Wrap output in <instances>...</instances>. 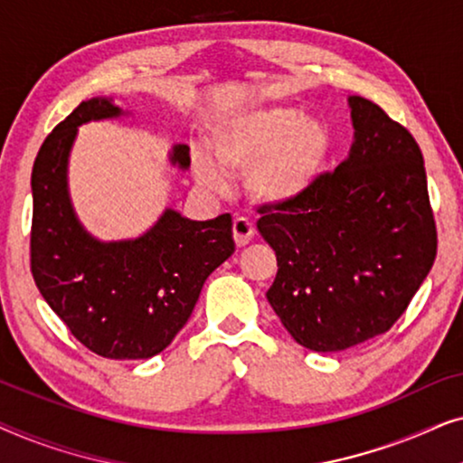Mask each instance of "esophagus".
I'll use <instances>...</instances> for the list:
<instances>
[{
	"instance_id": "34e87169",
	"label": "esophagus",
	"mask_w": 463,
	"mask_h": 463,
	"mask_svg": "<svg viewBox=\"0 0 463 463\" xmlns=\"http://www.w3.org/2000/svg\"><path fill=\"white\" fill-rule=\"evenodd\" d=\"M255 236V227H252L250 221H246L242 217L233 219V240H236L238 249H242Z\"/></svg>"
}]
</instances>
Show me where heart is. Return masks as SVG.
Wrapping results in <instances>:
<instances>
[{
	"label": "heart",
	"mask_w": 463,
	"mask_h": 463,
	"mask_svg": "<svg viewBox=\"0 0 463 463\" xmlns=\"http://www.w3.org/2000/svg\"><path fill=\"white\" fill-rule=\"evenodd\" d=\"M213 156L195 151L192 166L208 192H227L230 176L244 175L257 204L288 206L312 194L333 162L335 141L320 119L290 107L238 109L211 130Z\"/></svg>",
	"instance_id": "b5f03b06"
}]
</instances>
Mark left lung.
<instances>
[{
    "label": "left lung",
    "mask_w": 463,
    "mask_h": 463,
    "mask_svg": "<svg viewBox=\"0 0 463 463\" xmlns=\"http://www.w3.org/2000/svg\"><path fill=\"white\" fill-rule=\"evenodd\" d=\"M347 103L350 157L295 204L265 206L257 223L278 259L269 306L314 352L390 331L436 259L420 145L373 100Z\"/></svg>",
    "instance_id": "1"
}]
</instances>
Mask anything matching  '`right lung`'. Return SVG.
<instances>
[{"instance_id": "right-lung-1", "label": "right lung", "mask_w": 463, "mask_h": 463, "mask_svg": "<svg viewBox=\"0 0 463 463\" xmlns=\"http://www.w3.org/2000/svg\"><path fill=\"white\" fill-rule=\"evenodd\" d=\"M122 113L111 99L81 100L40 147L31 173V274L81 345L103 358L138 360L166 350L236 244L227 213L192 221L166 208L143 236L119 242L84 230L69 198V154L81 124ZM170 162L187 170V145H175Z\"/></svg>"}]
</instances>
